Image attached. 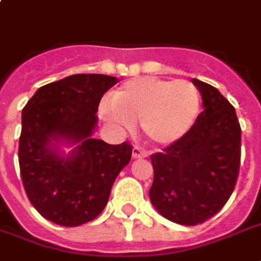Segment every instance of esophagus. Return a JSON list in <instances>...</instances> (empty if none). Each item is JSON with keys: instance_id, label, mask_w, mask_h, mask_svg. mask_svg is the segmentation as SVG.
Segmentation results:
<instances>
[{"instance_id": "1", "label": "esophagus", "mask_w": 261, "mask_h": 261, "mask_svg": "<svg viewBox=\"0 0 261 261\" xmlns=\"http://www.w3.org/2000/svg\"><path fill=\"white\" fill-rule=\"evenodd\" d=\"M133 157L134 159H145V157H147V151L143 150L142 147L135 146L133 149Z\"/></svg>"}]
</instances>
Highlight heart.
I'll return each instance as SVG.
<instances>
[{"label": "heart", "instance_id": "1", "mask_svg": "<svg viewBox=\"0 0 261 261\" xmlns=\"http://www.w3.org/2000/svg\"><path fill=\"white\" fill-rule=\"evenodd\" d=\"M200 112V93L190 81L155 77L128 81L112 96V107L102 106L101 115L114 126L133 128L135 122L147 138L159 145L181 139Z\"/></svg>", "mask_w": 261, "mask_h": 261}]
</instances>
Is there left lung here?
<instances>
[{"label":"left lung","mask_w":261,"mask_h":261,"mask_svg":"<svg viewBox=\"0 0 261 261\" xmlns=\"http://www.w3.org/2000/svg\"><path fill=\"white\" fill-rule=\"evenodd\" d=\"M204 111L181 139L151 154L153 206L172 222L195 226L230 198L240 173L241 127L234 107L217 88L194 79Z\"/></svg>","instance_id":"1"}]
</instances>
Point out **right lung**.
I'll use <instances>...</instances> for the list:
<instances>
[{
  "instance_id": "obj_1",
  "label": "right lung",
  "mask_w": 261,
  "mask_h": 261,
  "mask_svg": "<svg viewBox=\"0 0 261 261\" xmlns=\"http://www.w3.org/2000/svg\"><path fill=\"white\" fill-rule=\"evenodd\" d=\"M118 80L104 74H73L39 88L24 107L18 164L22 186L39 214L61 226H80L97 217L115 180L130 163L128 142L110 145L90 135L102 94ZM80 142L70 158L49 145Z\"/></svg>"
}]
</instances>
